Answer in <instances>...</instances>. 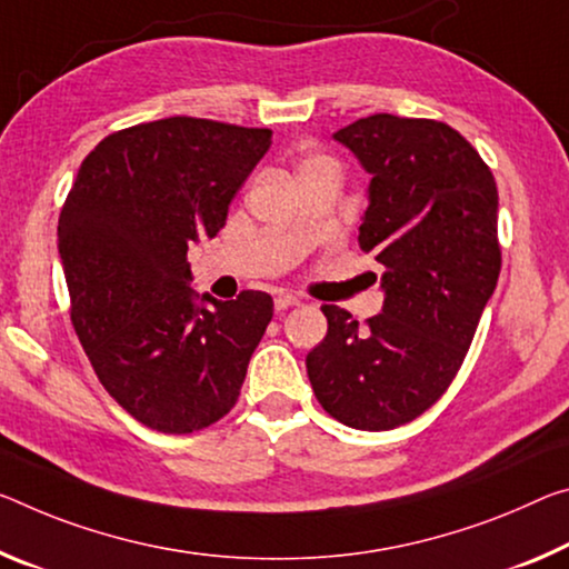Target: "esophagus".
Listing matches in <instances>:
<instances>
[{
    "label": "esophagus",
    "instance_id": "1",
    "mask_svg": "<svg viewBox=\"0 0 569 569\" xmlns=\"http://www.w3.org/2000/svg\"><path fill=\"white\" fill-rule=\"evenodd\" d=\"M273 303H276V311H286V309H291V306H299L301 301L291 293H281V296H276Z\"/></svg>",
    "mask_w": 569,
    "mask_h": 569
}]
</instances>
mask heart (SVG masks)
Masks as SVG:
<instances>
[{
	"label": "heart",
	"instance_id": "b5f03b06",
	"mask_svg": "<svg viewBox=\"0 0 569 569\" xmlns=\"http://www.w3.org/2000/svg\"><path fill=\"white\" fill-rule=\"evenodd\" d=\"M311 161H323V159H311ZM311 161H306V164H311Z\"/></svg>",
	"mask_w": 569,
	"mask_h": 569
}]
</instances>
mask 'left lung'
Segmentation results:
<instances>
[{"label":"left lung","mask_w":569,"mask_h":569,"mask_svg":"<svg viewBox=\"0 0 569 569\" xmlns=\"http://www.w3.org/2000/svg\"><path fill=\"white\" fill-rule=\"evenodd\" d=\"M333 139L369 174L359 246L385 266L382 313L359 323L321 306L306 357L313 395L357 430H392L448 390L501 270L491 169L448 123L375 113Z\"/></svg>","instance_id":"1"}]
</instances>
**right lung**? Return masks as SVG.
I'll list each match as a JSON object with an SVG mask.
<instances>
[{
    "label": "right lung",
    "instance_id": "add662e5",
    "mask_svg": "<svg viewBox=\"0 0 569 569\" xmlns=\"http://www.w3.org/2000/svg\"><path fill=\"white\" fill-rule=\"evenodd\" d=\"M270 129L189 116L106 137L58 220L73 327L106 392L143 426L194 432L232 410L273 299L194 293L187 250L214 238Z\"/></svg>",
    "mask_w": 569,
    "mask_h": 569
}]
</instances>
